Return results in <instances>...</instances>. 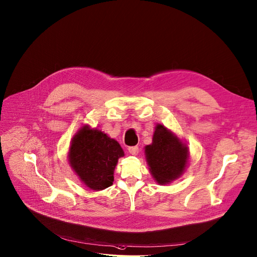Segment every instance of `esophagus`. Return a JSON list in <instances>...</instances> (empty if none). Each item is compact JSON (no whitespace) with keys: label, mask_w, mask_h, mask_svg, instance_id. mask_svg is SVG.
Returning <instances> with one entry per match:
<instances>
[{"label":"esophagus","mask_w":257,"mask_h":257,"mask_svg":"<svg viewBox=\"0 0 257 257\" xmlns=\"http://www.w3.org/2000/svg\"><path fill=\"white\" fill-rule=\"evenodd\" d=\"M128 153H130L132 156H137V155L139 154V147H138V146L128 147Z\"/></svg>","instance_id":"esophagus-1"}]
</instances>
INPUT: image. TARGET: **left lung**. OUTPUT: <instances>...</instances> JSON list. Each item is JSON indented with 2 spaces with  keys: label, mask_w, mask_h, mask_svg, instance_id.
<instances>
[{
  "label": "left lung",
  "mask_w": 257,
  "mask_h": 257,
  "mask_svg": "<svg viewBox=\"0 0 257 257\" xmlns=\"http://www.w3.org/2000/svg\"><path fill=\"white\" fill-rule=\"evenodd\" d=\"M144 149L150 174L159 185L171 184L184 174L189 165L187 143L163 124L156 126L153 143Z\"/></svg>",
  "instance_id": "1"
}]
</instances>
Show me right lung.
Segmentation results:
<instances>
[{"instance_id":"right-lung-1","label":"right lung","mask_w":257,"mask_h":257,"mask_svg":"<svg viewBox=\"0 0 257 257\" xmlns=\"http://www.w3.org/2000/svg\"><path fill=\"white\" fill-rule=\"evenodd\" d=\"M121 157L124 152L115 139L85 124L72 137L67 160L83 185L101 191L113 185L114 170Z\"/></svg>"}]
</instances>
